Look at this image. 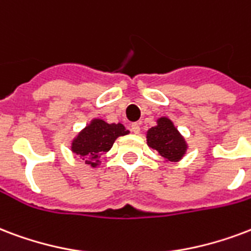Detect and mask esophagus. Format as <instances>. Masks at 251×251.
<instances>
[{"mask_svg":"<svg viewBox=\"0 0 251 251\" xmlns=\"http://www.w3.org/2000/svg\"><path fill=\"white\" fill-rule=\"evenodd\" d=\"M131 131H132L135 135H139V133H140V126L137 123H133L132 126H131Z\"/></svg>","mask_w":251,"mask_h":251,"instance_id":"esophagus-1","label":"esophagus"}]
</instances>
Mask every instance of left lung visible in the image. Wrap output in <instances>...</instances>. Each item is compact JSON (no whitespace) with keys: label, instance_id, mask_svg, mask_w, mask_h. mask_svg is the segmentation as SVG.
<instances>
[{"label":"left lung","instance_id":"left-lung-1","mask_svg":"<svg viewBox=\"0 0 251 251\" xmlns=\"http://www.w3.org/2000/svg\"><path fill=\"white\" fill-rule=\"evenodd\" d=\"M147 144L157 152L164 163H177L188 151V143L168 116H160L146 133Z\"/></svg>","mask_w":251,"mask_h":251}]
</instances>
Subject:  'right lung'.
Listing matches in <instances>:
<instances>
[{"label": "right lung", "instance_id": "right-lung-1", "mask_svg": "<svg viewBox=\"0 0 251 251\" xmlns=\"http://www.w3.org/2000/svg\"><path fill=\"white\" fill-rule=\"evenodd\" d=\"M129 131L122 123H107L100 118L91 119L86 127L73 137L70 150L92 168L100 165L101 156L112 148L115 140Z\"/></svg>", "mask_w": 251, "mask_h": 251}]
</instances>
